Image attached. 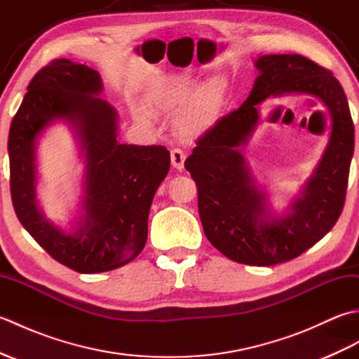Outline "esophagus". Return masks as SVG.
Here are the masks:
<instances>
[{"instance_id": "obj_1", "label": "esophagus", "mask_w": 359, "mask_h": 359, "mask_svg": "<svg viewBox=\"0 0 359 359\" xmlns=\"http://www.w3.org/2000/svg\"><path fill=\"white\" fill-rule=\"evenodd\" d=\"M184 162H185V152L179 148H174L171 151L172 166L175 168V170H184Z\"/></svg>"}]
</instances>
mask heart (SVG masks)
I'll return each mask as SVG.
<instances>
[{
    "label": "heart",
    "mask_w": 359,
    "mask_h": 359,
    "mask_svg": "<svg viewBox=\"0 0 359 359\" xmlns=\"http://www.w3.org/2000/svg\"><path fill=\"white\" fill-rule=\"evenodd\" d=\"M194 83L191 80H184L172 88L166 89L165 93L157 98V106L163 111L175 112L185 108L189 98L191 97ZM225 97V88L217 79H210L196 89L192 102L187 106L182 114L180 128L187 134H197L207 129L211 121L215 120L217 111L222 106ZM139 118L144 123H149V116L144 112H139Z\"/></svg>",
    "instance_id": "b5f03b06"
}]
</instances>
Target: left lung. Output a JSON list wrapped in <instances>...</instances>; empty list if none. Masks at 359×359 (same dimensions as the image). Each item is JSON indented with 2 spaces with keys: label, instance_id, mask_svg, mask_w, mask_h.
I'll list each match as a JSON object with an SVG mask.
<instances>
[{
  "label": "left lung",
  "instance_id": "obj_1",
  "mask_svg": "<svg viewBox=\"0 0 359 359\" xmlns=\"http://www.w3.org/2000/svg\"><path fill=\"white\" fill-rule=\"evenodd\" d=\"M256 67L261 75L247 100L197 139L185 168L196 182L207 239L234 262L270 266L302 255L337 224L346 202L355 126L344 89L325 67L297 53L264 55ZM273 93L318 96L332 118L322 163L289 215L279 219L266 216L264 196L238 152L257 124L255 104Z\"/></svg>",
  "mask_w": 359,
  "mask_h": 359
}]
</instances>
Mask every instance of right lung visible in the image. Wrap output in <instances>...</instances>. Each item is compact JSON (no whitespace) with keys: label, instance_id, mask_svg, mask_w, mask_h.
Returning <instances> with one entry per match:
<instances>
[{"label":"right lung","instance_id":"add662e5","mask_svg":"<svg viewBox=\"0 0 359 359\" xmlns=\"http://www.w3.org/2000/svg\"><path fill=\"white\" fill-rule=\"evenodd\" d=\"M102 88L89 66L52 60L30 80L7 143L11 196L21 225L57 262L79 273L109 271L140 255L152 197L170 171L165 147L117 142V112L97 97ZM55 118L78 129L87 156V215L74 233L48 223L34 201V139Z\"/></svg>","mask_w":359,"mask_h":359}]
</instances>
